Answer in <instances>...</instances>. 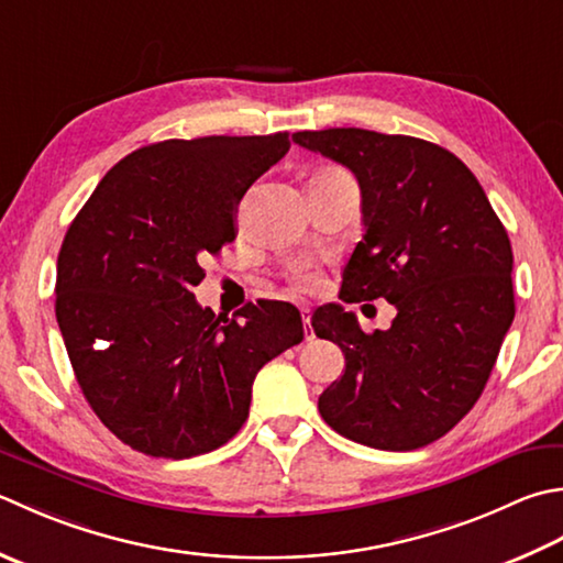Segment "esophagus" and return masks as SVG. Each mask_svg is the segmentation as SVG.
<instances>
[{
    "mask_svg": "<svg viewBox=\"0 0 563 563\" xmlns=\"http://www.w3.org/2000/svg\"><path fill=\"white\" fill-rule=\"evenodd\" d=\"M302 324H305V339H312L314 336V332H312V327H310V322H312V312H310V307H302Z\"/></svg>",
    "mask_w": 563,
    "mask_h": 563,
    "instance_id": "1",
    "label": "esophagus"
}]
</instances>
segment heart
<instances>
[{"label":"heart","instance_id":"1","mask_svg":"<svg viewBox=\"0 0 563 563\" xmlns=\"http://www.w3.org/2000/svg\"><path fill=\"white\" fill-rule=\"evenodd\" d=\"M292 280H295V288L297 290H310V288H314V283H317L314 275L307 273V271H295Z\"/></svg>","mask_w":563,"mask_h":563}]
</instances>
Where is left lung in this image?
Returning <instances> with one entry per match:
<instances>
[{
    "instance_id": "obj_1",
    "label": "left lung",
    "mask_w": 563,
    "mask_h": 563,
    "mask_svg": "<svg viewBox=\"0 0 563 563\" xmlns=\"http://www.w3.org/2000/svg\"><path fill=\"white\" fill-rule=\"evenodd\" d=\"M292 141L346 165L361 187L363 239L339 300L398 310L373 334L334 302L312 314L314 334L346 361L319 415L363 446L432 444L481 398L515 319L508 231L476 175L437 143L368 129L297 131Z\"/></svg>"
}]
</instances>
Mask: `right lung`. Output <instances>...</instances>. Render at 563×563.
I'll return each instance as SVG.
<instances>
[{
    "label": "right lung",
    "instance_id": "add662e5",
    "mask_svg": "<svg viewBox=\"0 0 563 563\" xmlns=\"http://www.w3.org/2000/svg\"><path fill=\"white\" fill-rule=\"evenodd\" d=\"M288 148L285 131L151 143L99 180L63 239L55 319L75 378L141 454L190 459L227 444L256 373L305 336L290 302L227 317L192 295L202 258L236 239L241 197Z\"/></svg>",
    "mask_w": 563,
    "mask_h": 563
}]
</instances>
